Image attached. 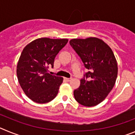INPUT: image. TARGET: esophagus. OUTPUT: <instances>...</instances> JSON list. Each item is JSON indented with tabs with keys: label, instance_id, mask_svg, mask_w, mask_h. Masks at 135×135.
<instances>
[{
	"label": "esophagus",
	"instance_id": "esophagus-1",
	"mask_svg": "<svg viewBox=\"0 0 135 135\" xmlns=\"http://www.w3.org/2000/svg\"><path fill=\"white\" fill-rule=\"evenodd\" d=\"M65 80L66 81H68V82H70V81H71V80H72V78H65Z\"/></svg>",
	"mask_w": 135,
	"mask_h": 135
}]
</instances>
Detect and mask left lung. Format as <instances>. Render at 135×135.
Returning a JSON list of instances; mask_svg holds the SVG:
<instances>
[{"label": "left lung", "instance_id": "1", "mask_svg": "<svg viewBox=\"0 0 135 135\" xmlns=\"http://www.w3.org/2000/svg\"><path fill=\"white\" fill-rule=\"evenodd\" d=\"M70 44L89 70L74 91L75 99L86 107L99 104L112 90L118 76L114 53L103 40L95 37L71 39Z\"/></svg>", "mask_w": 135, "mask_h": 135}]
</instances>
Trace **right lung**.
<instances>
[{
	"instance_id": "1",
	"label": "right lung",
	"mask_w": 135,
	"mask_h": 135,
	"mask_svg": "<svg viewBox=\"0 0 135 135\" xmlns=\"http://www.w3.org/2000/svg\"><path fill=\"white\" fill-rule=\"evenodd\" d=\"M68 39L40 38L26 45L17 65L19 83L27 97L38 103H48L57 96L64 78L49 73L55 58Z\"/></svg>"
}]
</instances>
